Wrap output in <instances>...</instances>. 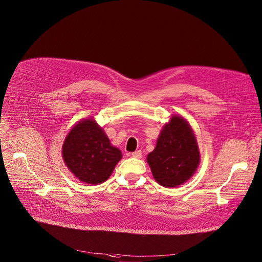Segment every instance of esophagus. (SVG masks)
Returning a JSON list of instances; mask_svg holds the SVG:
<instances>
[{"mask_svg":"<svg viewBox=\"0 0 262 262\" xmlns=\"http://www.w3.org/2000/svg\"><path fill=\"white\" fill-rule=\"evenodd\" d=\"M132 157H134V158H137V159L141 158V157H142V151L141 150H136V151L132 152Z\"/></svg>","mask_w":262,"mask_h":262,"instance_id":"1","label":"esophagus"}]
</instances>
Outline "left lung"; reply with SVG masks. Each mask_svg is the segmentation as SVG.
<instances>
[{
	"instance_id": "1",
	"label": "left lung",
	"mask_w": 262,
	"mask_h": 262,
	"mask_svg": "<svg viewBox=\"0 0 262 262\" xmlns=\"http://www.w3.org/2000/svg\"><path fill=\"white\" fill-rule=\"evenodd\" d=\"M199 161L193 130L182 117L173 116L147 156L155 180L162 186L176 187L194 175Z\"/></svg>"
}]
</instances>
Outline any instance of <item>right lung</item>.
Wrapping results in <instances>:
<instances>
[{
	"label": "right lung",
	"mask_w": 262,
	"mask_h": 262,
	"mask_svg": "<svg viewBox=\"0 0 262 262\" xmlns=\"http://www.w3.org/2000/svg\"><path fill=\"white\" fill-rule=\"evenodd\" d=\"M62 154L69 170L89 184L107 180L122 158L120 149L111 144L105 133L91 119L79 122L69 132Z\"/></svg>",
	"instance_id": "add662e5"
}]
</instances>
